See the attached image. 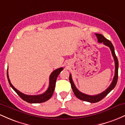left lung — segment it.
<instances>
[{
  "label": "left lung",
  "mask_w": 125,
  "mask_h": 125,
  "mask_svg": "<svg viewBox=\"0 0 125 125\" xmlns=\"http://www.w3.org/2000/svg\"><path fill=\"white\" fill-rule=\"evenodd\" d=\"M97 38L98 42L100 43L103 42V44L107 46L110 48V50L112 51V54L113 55V58H114L115 62V76L113 77V80L112 81L111 84L109 85V87L107 88L106 90L104 91L103 92L99 94L94 95V96H90V95L85 94L81 92H80L75 87V84H74L73 81L72 80V77H71V74H70L69 77V80L70 83H71V88H72L73 91L75 96L78 98V99H80L81 100L85 101V102H90V103H96V102H99L101 100L103 99L104 97H106L107 95L110 93V92L115 88L116 86V83L117 81V78H118V67H119V63H118V60H117V57H116L115 54V52L114 47H113V44H112L111 42L109 40H107L104 36L102 35V34H99V33H96L95 34Z\"/></svg>",
  "instance_id": "8db88e82"
}]
</instances>
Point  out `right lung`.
<instances>
[{"mask_svg": "<svg viewBox=\"0 0 125 125\" xmlns=\"http://www.w3.org/2000/svg\"><path fill=\"white\" fill-rule=\"evenodd\" d=\"M62 70V67H61V68H59L58 69L54 70L50 76V84H49V87L48 88L47 90L45 93L40 95H26L21 93V92H19L17 89H15L13 87V85L11 84L9 78V75H8V71H7V77H8V81H9V83L10 87L20 96V97L22 100H25V102L29 103H40L48 100L52 96L54 91L55 90L56 80H57V77H58L60 72Z\"/></svg>", "mask_w": 125, "mask_h": 125, "instance_id": "right-lung-1", "label": "right lung"}]
</instances>
